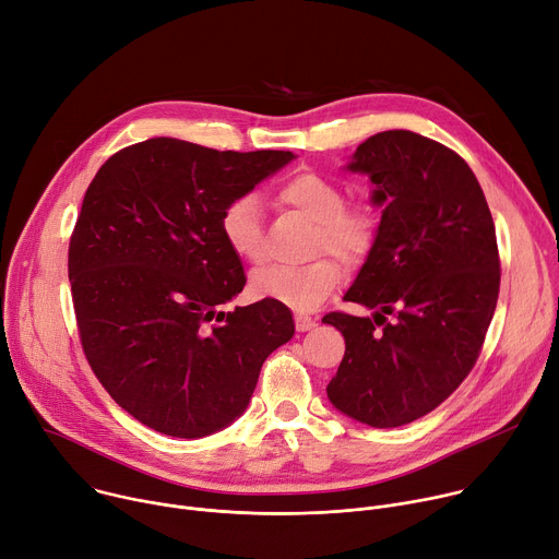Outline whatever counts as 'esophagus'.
<instances>
[{"label": "esophagus", "mask_w": 559, "mask_h": 559, "mask_svg": "<svg viewBox=\"0 0 559 559\" xmlns=\"http://www.w3.org/2000/svg\"><path fill=\"white\" fill-rule=\"evenodd\" d=\"M318 326V320L311 318V316H304V313H295V329L299 333H306V331H313Z\"/></svg>", "instance_id": "obj_1"}]
</instances>
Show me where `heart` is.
<instances>
[{"label":"heart","mask_w":559,"mask_h":559,"mask_svg":"<svg viewBox=\"0 0 559 559\" xmlns=\"http://www.w3.org/2000/svg\"><path fill=\"white\" fill-rule=\"evenodd\" d=\"M280 200L318 224L316 251H329L342 262L355 266L366 260L376 243L378 222L366 209H344L342 186L333 179L304 170L282 183ZM219 230L230 251L243 262H262L264 226L262 202L253 193H243L226 204L219 217ZM342 269L322 258L306 266L271 264L251 275V293L260 299L284 304L293 311L308 313L322 306L340 286Z\"/></svg>","instance_id":"heart-1"}]
</instances>
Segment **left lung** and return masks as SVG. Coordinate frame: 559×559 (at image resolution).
Listing matches in <instances>:
<instances>
[{
	"instance_id": "1",
	"label": "left lung",
	"mask_w": 559,
	"mask_h": 559,
	"mask_svg": "<svg viewBox=\"0 0 559 559\" xmlns=\"http://www.w3.org/2000/svg\"><path fill=\"white\" fill-rule=\"evenodd\" d=\"M344 168L373 183L382 219L344 295L373 316L322 320L346 340L326 395L350 419L395 428L438 408L471 373L498 306V239L477 177L440 142L384 131Z\"/></svg>"
}]
</instances>
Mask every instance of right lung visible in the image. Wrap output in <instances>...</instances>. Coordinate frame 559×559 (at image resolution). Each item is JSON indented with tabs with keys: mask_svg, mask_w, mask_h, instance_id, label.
<instances>
[{
	"mask_svg": "<svg viewBox=\"0 0 559 559\" xmlns=\"http://www.w3.org/2000/svg\"><path fill=\"white\" fill-rule=\"evenodd\" d=\"M293 159L155 138L91 181L69 248L80 337L108 395L148 428L183 440L226 428L293 337L284 304L219 311L246 284L222 211Z\"/></svg>",
	"mask_w": 559,
	"mask_h": 559,
	"instance_id": "right-lung-1",
	"label": "right lung"
}]
</instances>
